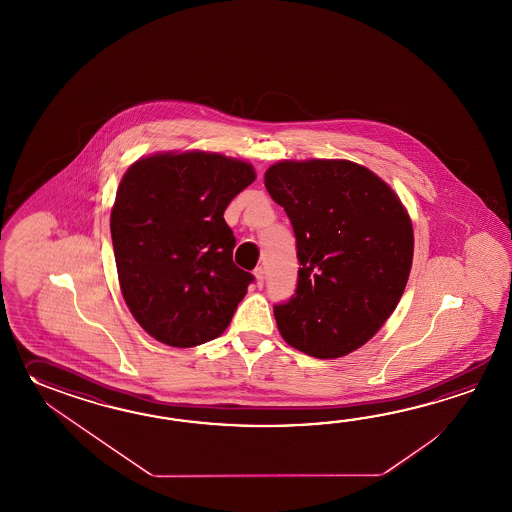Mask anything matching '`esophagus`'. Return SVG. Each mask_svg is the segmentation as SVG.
<instances>
[{
  "instance_id": "1",
  "label": "esophagus",
  "mask_w": 512,
  "mask_h": 512,
  "mask_svg": "<svg viewBox=\"0 0 512 512\" xmlns=\"http://www.w3.org/2000/svg\"><path fill=\"white\" fill-rule=\"evenodd\" d=\"M254 278H256L258 287H263V282H265V271H263V267H258V269L254 271Z\"/></svg>"
}]
</instances>
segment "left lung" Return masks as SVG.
I'll use <instances>...</instances> for the list:
<instances>
[{
  "instance_id": "1",
  "label": "left lung",
  "mask_w": 512,
  "mask_h": 512,
  "mask_svg": "<svg viewBox=\"0 0 512 512\" xmlns=\"http://www.w3.org/2000/svg\"><path fill=\"white\" fill-rule=\"evenodd\" d=\"M265 188L291 219L296 293L274 305L283 340L315 359L364 346L392 316L414 260L403 201L370 168L346 159L278 161Z\"/></svg>"
}]
</instances>
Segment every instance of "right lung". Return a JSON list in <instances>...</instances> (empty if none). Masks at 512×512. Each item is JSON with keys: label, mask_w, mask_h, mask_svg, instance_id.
<instances>
[{"label": "right lung", "mask_w": 512, "mask_h": 512, "mask_svg": "<svg viewBox=\"0 0 512 512\" xmlns=\"http://www.w3.org/2000/svg\"><path fill=\"white\" fill-rule=\"evenodd\" d=\"M256 179L223 153L141 157L120 179L111 240L120 293L150 337L172 348L218 338L254 280L232 261L225 208Z\"/></svg>", "instance_id": "1"}]
</instances>
